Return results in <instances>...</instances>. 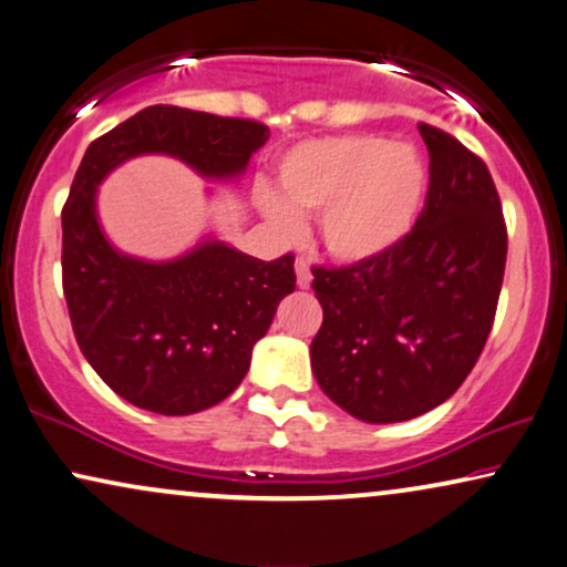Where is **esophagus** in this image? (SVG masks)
Instances as JSON below:
<instances>
[{
	"mask_svg": "<svg viewBox=\"0 0 567 567\" xmlns=\"http://www.w3.org/2000/svg\"><path fill=\"white\" fill-rule=\"evenodd\" d=\"M296 275H298V288H300V290L311 288L313 277H311V269H308V264H306L303 259L296 261Z\"/></svg>",
	"mask_w": 567,
	"mask_h": 567,
	"instance_id": "obj_1",
	"label": "esophagus"
}]
</instances>
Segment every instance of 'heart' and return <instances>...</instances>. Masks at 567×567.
<instances>
[{
    "label": "heart",
    "instance_id": "1",
    "mask_svg": "<svg viewBox=\"0 0 567 567\" xmlns=\"http://www.w3.org/2000/svg\"><path fill=\"white\" fill-rule=\"evenodd\" d=\"M279 196L259 192V209L279 236L300 230V215H319V238L342 264L386 256L412 230L427 192V168L410 145L373 134L308 140L277 168Z\"/></svg>",
    "mask_w": 567,
    "mask_h": 567
}]
</instances>
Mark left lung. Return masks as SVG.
<instances>
[{
	"label": "left lung",
	"mask_w": 567,
	"mask_h": 567,
	"mask_svg": "<svg viewBox=\"0 0 567 567\" xmlns=\"http://www.w3.org/2000/svg\"><path fill=\"white\" fill-rule=\"evenodd\" d=\"M420 134L430 186L410 236L375 261L313 269V375L373 425L420 417L462 386L493 329L508 254L487 165L435 126Z\"/></svg>",
	"instance_id": "1"
}]
</instances>
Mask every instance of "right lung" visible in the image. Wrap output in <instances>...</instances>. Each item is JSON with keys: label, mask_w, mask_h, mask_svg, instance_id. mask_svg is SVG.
<instances>
[{"label": "right lung", "mask_w": 567, "mask_h": 567, "mask_svg": "<svg viewBox=\"0 0 567 567\" xmlns=\"http://www.w3.org/2000/svg\"><path fill=\"white\" fill-rule=\"evenodd\" d=\"M269 140L259 121L150 105L87 147L62 209V282L93 371L140 410L194 414L244 381L279 300L296 290L292 254L254 259L205 236L176 259L118 251L97 220V186L121 163L168 155L207 181H238Z\"/></svg>", "instance_id": "right-lung-1"}]
</instances>
